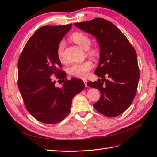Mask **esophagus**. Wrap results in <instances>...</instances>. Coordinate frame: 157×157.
I'll list each match as a JSON object with an SVG mask.
<instances>
[{
	"mask_svg": "<svg viewBox=\"0 0 157 157\" xmlns=\"http://www.w3.org/2000/svg\"><path fill=\"white\" fill-rule=\"evenodd\" d=\"M83 82H84V84H85V86L87 87V86H88V85H87V82H88L87 80H86V79H83Z\"/></svg>",
	"mask_w": 157,
	"mask_h": 157,
	"instance_id": "34e87169",
	"label": "esophagus"
}]
</instances>
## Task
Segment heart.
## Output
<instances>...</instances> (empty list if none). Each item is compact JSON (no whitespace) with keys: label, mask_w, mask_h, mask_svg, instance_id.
Returning a JSON list of instances; mask_svg holds the SVG:
<instances>
[{"label":"heart","mask_w":157,"mask_h":157,"mask_svg":"<svg viewBox=\"0 0 157 157\" xmlns=\"http://www.w3.org/2000/svg\"><path fill=\"white\" fill-rule=\"evenodd\" d=\"M71 39L75 43L79 46L80 48L84 50H87L91 44V40L86 35L81 33H75L71 36ZM65 43L63 40H61L57 48V54H58V59L61 61H65L64 56V48ZM94 67L92 61L88 60L81 63H76L73 64L69 69V73L71 75L74 76L78 78H86L87 77L89 72Z\"/></svg>","instance_id":"b5f03b06"}]
</instances>
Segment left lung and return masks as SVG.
<instances>
[{
	"instance_id": "8db88e82",
	"label": "left lung",
	"mask_w": 157,
	"mask_h": 157,
	"mask_svg": "<svg viewBox=\"0 0 157 157\" xmlns=\"http://www.w3.org/2000/svg\"><path fill=\"white\" fill-rule=\"evenodd\" d=\"M74 25L96 37L100 48L94 73L102 78L87 83L101 93L94 108L108 117L121 115L130 106L138 86L140 71L135 49L121 31L105 19L98 17Z\"/></svg>"
}]
</instances>
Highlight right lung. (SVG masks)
Returning a JSON list of instances; mask_svg holds the SVG:
<instances>
[{
  "label": "right lung",
  "mask_w": 157,
  "mask_h": 157,
  "mask_svg": "<svg viewBox=\"0 0 157 157\" xmlns=\"http://www.w3.org/2000/svg\"><path fill=\"white\" fill-rule=\"evenodd\" d=\"M72 24L46 25L39 28L28 40L18 60V88L25 106L31 115L45 124L63 121L70 112L73 97L82 91L81 79L68 80L61 71L57 54L61 40ZM64 82L56 86L52 76Z\"/></svg>",
  "instance_id": "1"
}]
</instances>
